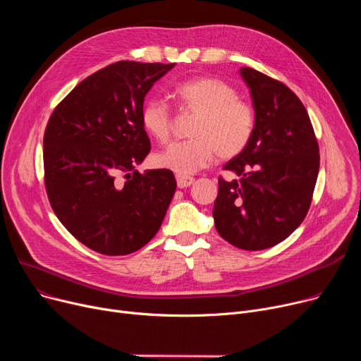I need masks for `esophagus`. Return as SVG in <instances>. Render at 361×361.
<instances>
[{
  "label": "esophagus",
  "instance_id": "1",
  "mask_svg": "<svg viewBox=\"0 0 361 361\" xmlns=\"http://www.w3.org/2000/svg\"><path fill=\"white\" fill-rule=\"evenodd\" d=\"M176 180H177V185L180 188H184V187H188L192 185L195 183V178L190 177V176H183V174H177L176 176Z\"/></svg>",
  "mask_w": 361,
  "mask_h": 361
}]
</instances>
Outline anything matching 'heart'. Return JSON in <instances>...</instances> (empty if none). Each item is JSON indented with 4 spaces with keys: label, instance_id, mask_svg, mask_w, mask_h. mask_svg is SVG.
I'll use <instances>...</instances> for the list:
<instances>
[{
    "label": "heart",
    "instance_id": "obj_1",
    "mask_svg": "<svg viewBox=\"0 0 361 361\" xmlns=\"http://www.w3.org/2000/svg\"><path fill=\"white\" fill-rule=\"evenodd\" d=\"M173 97L181 111L196 114L188 130L192 139L162 150L155 157L158 166L183 176L193 174L215 157L230 161L249 146L256 128V111L230 83L216 78L187 79L174 86ZM140 121L150 137L161 143L169 140L174 118L164 99L146 101Z\"/></svg>",
    "mask_w": 361,
    "mask_h": 361
}]
</instances>
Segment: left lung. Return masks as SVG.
<instances>
[{
    "mask_svg": "<svg viewBox=\"0 0 361 361\" xmlns=\"http://www.w3.org/2000/svg\"><path fill=\"white\" fill-rule=\"evenodd\" d=\"M256 111L255 135L224 166L238 180L218 178L214 207L219 235L243 250H263L305 221L319 174V145L309 114L282 82L243 67Z\"/></svg>",
    "mask_w": 361,
    "mask_h": 361,
    "instance_id": "obj_1",
    "label": "left lung"
}]
</instances>
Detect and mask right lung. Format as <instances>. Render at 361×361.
Instances as JSON below:
<instances>
[{
  "label": "right lung",
  "instance_id": "add662e5",
  "mask_svg": "<svg viewBox=\"0 0 361 361\" xmlns=\"http://www.w3.org/2000/svg\"><path fill=\"white\" fill-rule=\"evenodd\" d=\"M174 66L109 64L75 86L48 120V200L70 234L101 255L142 249L161 228L176 193L173 171L135 169L150 152L140 121L145 97Z\"/></svg>",
  "mask_w": 361,
  "mask_h": 361
}]
</instances>
